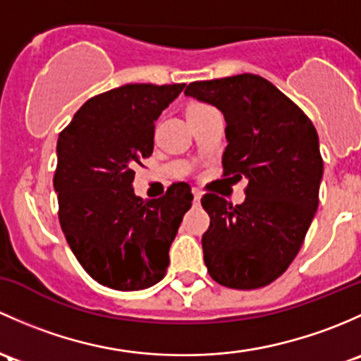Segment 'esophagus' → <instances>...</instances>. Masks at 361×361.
<instances>
[{
	"label": "esophagus",
	"mask_w": 361,
	"mask_h": 361,
	"mask_svg": "<svg viewBox=\"0 0 361 361\" xmlns=\"http://www.w3.org/2000/svg\"><path fill=\"white\" fill-rule=\"evenodd\" d=\"M200 200H202V192H200V189H192V203H195V205H200Z\"/></svg>",
	"instance_id": "34e87169"
}]
</instances>
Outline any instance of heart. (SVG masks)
I'll list each match as a JSON object with an SVG mask.
<instances>
[{
	"mask_svg": "<svg viewBox=\"0 0 361 361\" xmlns=\"http://www.w3.org/2000/svg\"><path fill=\"white\" fill-rule=\"evenodd\" d=\"M202 106H207V104H200V102H192V104H189V107H188V109H191V107H202Z\"/></svg>",
	"mask_w": 361,
	"mask_h": 361,
	"instance_id": "b5f03b06",
	"label": "heart"
}]
</instances>
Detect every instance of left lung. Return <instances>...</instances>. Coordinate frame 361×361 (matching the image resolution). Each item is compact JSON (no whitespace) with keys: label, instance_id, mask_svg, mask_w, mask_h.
<instances>
[{"label":"left lung","instance_id":"left-lung-1","mask_svg":"<svg viewBox=\"0 0 361 361\" xmlns=\"http://www.w3.org/2000/svg\"><path fill=\"white\" fill-rule=\"evenodd\" d=\"M184 94L222 111V173L248 179L241 205L214 192L202 198L210 217L202 238L208 273L236 290L266 287L299 254L318 208L323 159L317 128L257 74L192 81Z\"/></svg>","mask_w":361,"mask_h":361}]
</instances>
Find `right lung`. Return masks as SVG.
Here are the masks:
<instances>
[{
    "label": "right lung",
    "mask_w": 361,
    "mask_h": 361,
    "mask_svg": "<svg viewBox=\"0 0 361 361\" xmlns=\"http://www.w3.org/2000/svg\"><path fill=\"white\" fill-rule=\"evenodd\" d=\"M184 83H132L88 99L59 133L54 188L59 222L83 269L114 290H142L169 267V250L191 208V185L161 198L133 195L135 166L154 147V121Z\"/></svg>",
    "instance_id": "add662e5"
}]
</instances>
